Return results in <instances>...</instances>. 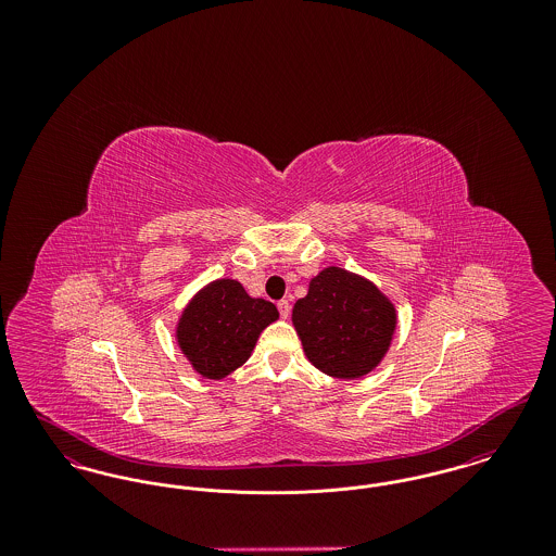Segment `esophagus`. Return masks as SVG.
<instances>
[{
  "mask_svg": "<svg viewBox=\"0 0 556 556\" xmlns=\"http://www.w3.org/2000/svg\"><path fill=\"white\" fill-rule=\"evenodd\" d=\"M277 308H279V315L283 318L290 317L291 304L290 300H279L277 302Z\"/></svg>",
  "mask_w": 556,
  "mask_h": 556,
  "instance_id": "1",
  "label": "esophagus"
}]
</instances>
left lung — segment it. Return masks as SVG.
<instances>
[{
    "instance_id": "left-lung-1",
    "label": "left lung",
    "mask_w": 556,
    "mask_h": 556,
    "mask_svg": "<svg viewBox=\"0 0 556 556\" xmlns=\"http://www.w3.org/2000/svg\"><path fill=\"white\" fill-rule=\"evenodd\" d=\"M293 327L306 358L338 379H358L386 356L396 308L369 279L340 266L323 268L293 304Z\"/></svg>"
}]
</instances>
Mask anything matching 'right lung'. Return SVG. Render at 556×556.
Instances as JSON below:
<instances>
[{
	"label": "right lung",
	"mask_w": 556,
	"mask_h": 556,
	"mask_svg": "<svg viewBox=\"0 0 556 556\" xmlns=\"http://www.w3.org/2000/svg\"><path fill=\"white\" fill-rule=\"evenodd\" d=\"M277 318L273 302L248 295L236 279H216L187 304L177 342L202 377L223 379L250 358L263 329Z\"/></svg>",
	"instance_id": "add662e5"
}]
</instances>
